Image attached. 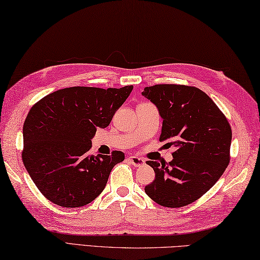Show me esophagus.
Masks as SVG:
<instances>
[{
    "label": "esophagus",
    "mask_w": 260,
    "mask_h": 260,
    "mask_svg": "<svg viewBox=\"0 0 260 260\" xmlns=\"http://www.w3.org/2000/svg\"><path fill=\"white\" fill-rule=\"evenodd\" d=\"M128 160L131 161V164L133 165V166L135 167H142L143 165L145 164V160L140 158V157H136V155H131V157L128 158Z\"/></svg>",
    "instance_id": "obj_1"
}]
</instances>
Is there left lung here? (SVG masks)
<instances>
[{"instance_id": "obj_1", "label": "left lung", "mask_w": 260, "mask_h": 260, "mask_svg": "<svg viewBox=\"0 0 260 260\" xmlns=\"http://www.w3.org/2000/svg\"><path fill=\"white\" fill-rule=\"evenodd\" d=\"M142 95L162 118L159 141L176 148L169 164L149 160L155 173L145 193L158 205L179 208L209 191L230 164L232 131L215 102L201 89L175 84L145 87Z\"/></svg>"}]
</instances>
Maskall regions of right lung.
<instances>
[{
    "label": "right lung",
    "mask_w": 260,
    "mask_h": 260,
    "mask_svg": "<svg viewBox=\"0 0 260 260\" xmlns=\"http://www.w3.org/2000/svg\"><path fill=\"white\" fill-rule=\"evenodd\" d=\"M133 89L75 86L35 103L23 122L22 162L40 192L64 208L92 202L105 190L111 169L125 159L88 154L96 128H106Z\"/></svg>",
    "instance_id": "1"
}]
</instances>
